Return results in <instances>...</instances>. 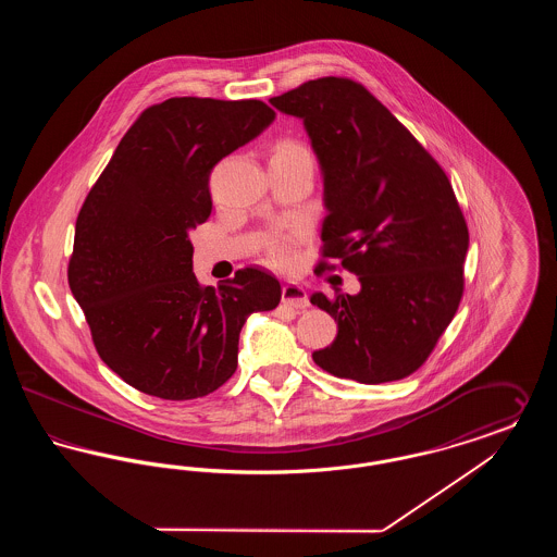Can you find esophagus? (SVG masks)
<instances>
[{"label": "esophagus", "mask_w": 557, "mask_h": 557, "mask_svg": "<svg viewBox=\"0 0 557 557\" xmlns=\"http://www.w3.org/2000/svg\"><path fill=\"white\" fill-rule=\"evenodd\" d=\"M282 302L294 307V309H307L309 307V296L302 286L298 284H286L282 288Z\"/></svg>", "instance_id": "1"}]
</instances>
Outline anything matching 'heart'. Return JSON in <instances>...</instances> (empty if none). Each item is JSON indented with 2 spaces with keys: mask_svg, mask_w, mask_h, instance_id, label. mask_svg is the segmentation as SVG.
<instances>
[{
  "mask_svg": "<svg viewBox=\"0 0 557 557\" xmlns=\"http://www.w3.org/2000/svg\"><path fill=\"white\" fill-rule=\"evenodd\" d=\"M271 157H282V159H311V152L309 148L298 141V139H280L275 146H273V154ZM269 259L271 263L277 267H290L296 259V252H294V246L286 239H280V242H273L271 248H269Z\"/></svg>",
  "mask_w": 557,
  "mask_h": 557,
  "instance_id": "1",
  "label": "heart"
}]
</instances>
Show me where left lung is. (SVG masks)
I'll return each instance as SVG.
<instances>
[{"label": "left lung", "instance_id": "8db88e82", "mask_svg": "<svg viewBox=\"0 0 557 557\" xmlns=\"http://www.w3.org/2000/svg\"><path fill=\"white\" fill-rule=\"evenodd\" d=\"M302 119L323 175L321 261L355 273L361 292L311 302L338 323L313 352L321 370L382 384L420 370L457 313L470 244L447 173L370 91L321 77L269 100Z\"/></svg>", "mask_w": 557, "mask_h": 557}]
</instances>
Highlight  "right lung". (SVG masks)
Here are the masks:
<instances>
[{
  "label": "right lung",
  "instance_id": "obj_1",
  "mask_svg": "<svg viewBox=\"0 0 557 557\" xmlns=\"http://www.w3.org/2000/svg\"><path fill=\"white\" fill-rule=\"evenodd\" d=\"M273 119L261 100L146 108L81 207L69 286L102 361L144 395H211L238 368L244 321L280 305V282L259 267L200 286L187 238L211 214L212 166Z\"/></svg>",
  "mask_w": 557,
  "mask_h": 557
}]
</instances>
